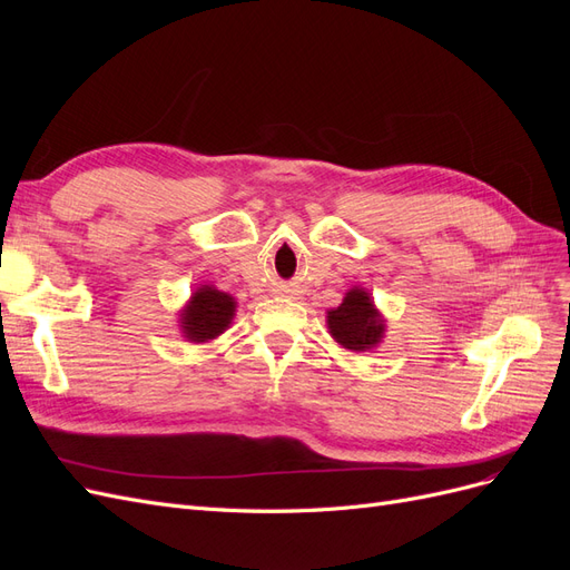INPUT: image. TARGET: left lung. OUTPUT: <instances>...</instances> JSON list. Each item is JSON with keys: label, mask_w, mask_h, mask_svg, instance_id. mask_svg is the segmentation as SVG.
<instances>
[{"label": "left lung", "mask_w": 570, "mask_h": 570, "mask_svg": "<svg viewBox=\"0 0 570 570\" xmlns=\"http://www.w3.org/2000/svg\"><path fill=\"white\" fill-rule=\"evenodd\" d=\"M327 333L347 352H373L385 337V316L366 287L354 285L344 292L340 306L327 308Z\"/></svg>", "instance_id": "left-lung-1"}]
</instances>
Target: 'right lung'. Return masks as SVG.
I'll return each mask as SVG.
<instances>
[{"instance_id": "1", "label": "right lung", "mask_w": 570, "mask_h": 570, "mask_svg": "<svg viewBox=\"0 0 570 570\" xmlns=\"http://www.w3.org/2000/svg\"><path fill=\"white\" fill-rule=\"evenodd\" d=\"M237 302L216 285H199L178 314V327L187 342L204 344L223 335L233 325Z\"/></svg>"}]
</instances>
